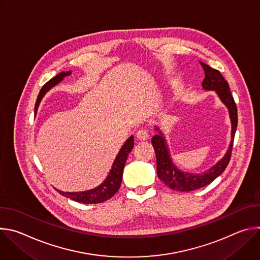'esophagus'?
Returning <instances> with one entry per match:
<instances>
[{"label":"esophagus","instance_id":"esophagus-1","mask_svg":"<svg viewBox=\"0 0 260 260\" xmlns=\"http://www.w3.org/2000/svg\"><path fill=\"white\" fill-rule=\"evenodd\" d=\"M136 137L139 141H145L147 140L148 138H149V135H148L147 131H144V129H140L136 133Z\"/></svg>","mask_w":260,"mask_h":260}]
</instances>
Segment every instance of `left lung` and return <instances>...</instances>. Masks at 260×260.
<instances>
[{
	"label": "left lung",
	"instance_id": "left-lung-1",
	"mask_svg": "<svg viewBox=\"0 0 260 260\" xmlns=\"http://www.w3.org/2000/svg\"><path fill=\"white\" fill-rule=\"evenodd\" d=\"M200 62L205 71V79L202 83L203 88L205 90H215L222 103L229 109L232 121V141L225 155L215 166L203 174H191L182 172L174 165L164 134L156 126L155 129L158 132V135H155L151 139V143L156 155L157 176L167 186L178 191H192L202 188L224 172L231 160L235 134L238 125V109L228 81L218 70H215L202 61Z\"/></svg>",
	"mask_w": 260,
	"mask_h": 260
}]
</instances>
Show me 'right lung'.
Returning <instances> with one entry per match:
<instances>
[{
    "mask_svg": "<svg viewBox=\"0 0 260 260\" xmlns=\"http://www.w3.org/2000/svg\"><path fill=\"white\" fill-rule=\"evenodd\" d=\"M69 75H71V71L61 72L58 74V75H56L55 77H53L52 79H50L47 83H45L43 85L38 98H37V102L35 105L36 112H37V110H38L39 104H40L42 98L44 96V94L50 88H52L57 83H59L66 76H69ZM134 144H135L134 136H132L126 140V142L121 147V149L119 150V152L112 165V169H111L110 173L108 174V176L104 180V182L101 183L98 187L90 189V190L82 191V192H63V191H60L57 189L56 190L59 192V194L66 197V198H69L73 201L82 203V204H99V203H103L105 201L110 200L118 191V189L120 187L124 165L126 162L129 152L133 150Z\"/></svg>",
    "mask_w": 260,
    "mask_h": 260,
    "instance_id": "right-lung-1",
    "label": "right lung"
}]
</instances>
